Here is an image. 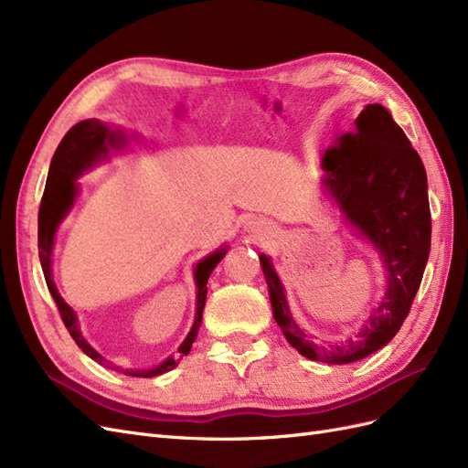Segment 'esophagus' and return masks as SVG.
<instances>
[{
    "label": "esophagus",
    "mask_w": 468,
    "mask_h": 468,
    "mask_svg": "<svg viewBox=\"0 0 468 468\" xmlns=\"http://www.w3.org/2000/svg\"><path fill=\"white\" fill-rule=\"evenodd\" d=\"M244 232H248L253 238H260V236L269 234V226L260 218H250L244 222Z\"/></svg>",
    "instance_id": "esophagus-1"
}]
</instances>
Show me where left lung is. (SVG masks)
<instances>
[{"instance_id":"8db88e82","label":"left lung","mask_w":468,"mask_h":468,"mask_svg":"<svg viewBox=\"0 0 468 468\" xmlns=\"http://www.w3.org/2000/svg\"><path fill=\"white\" fill-rule=\"evenodd\" d=\"M325 191L346 222L367 239L385 265L387 291L361 328L344 342H324L294 322L285 287L265 253L260 256L273 318L306 359L346 365L371 356L399 334L430 258L431 215L428 176L418 152L390 112L367 105L349 133L337 134L322 155Z\"/></svg>"}]
</instances>
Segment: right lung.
<instances>
[{
    "label": "right lung",
    "instance_id": "obj_1",
    "mask_svg": "<svg viewBox=\"0 0 468 468\" xmlns=\"http://www.w3.org/2000/svg\"><path fill=\"white\" fill-rule=\"evenodd\" d=\"M124 144H126V136L121 131H111V126H107L105 122L97 121V119L81 121L66 133L62 143L58 144V148H56V152L52 155L45 195H42L40 208H38V258H40L42 273H45L48 291L52 294L56 306H58V310H60L64 325L68 328L69 335L74 337L78 347L86 353L88 357L97 361L99 365L107 367V369L119 371V373L129 375V377L150 378V377H158L162 373L176 369L179 359L172 356V357H167L164 363L152 367V369H122V367L112 365L111 361H107L101 356V353H97L86 342V337H83L80 332L76 313L64 303V299L52 281L54 236H56V230H58L60 222L66 218L69 208H72L76 203V197L80 193V186L76 179L83 172L91 169L99 160L107 158L111 148L119 150ZM226 251H229V248H220L217 251L208 253L205 260H201L195 265L197 313H195V322L191 325V332L187 334L186 339H183V344L177 349L181 353L179 357L187 356V353L191 351L197 332H199V325L203 322V308H205V301H207V281L212 273V269H215L220 263V260L224 258Z\"/></svg>",
    "mask_w": 468,
    "mask_h": 468
}]
</instances>
